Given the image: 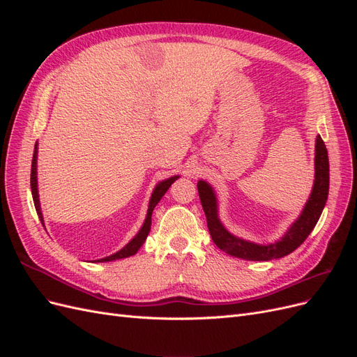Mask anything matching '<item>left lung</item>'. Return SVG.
<instances>
[{
    "label": "left lung",
    "mask_w": 357,
    "mask_h": 357,
    "mask_svg": "<svg viewBox=\"0 0 357 357\" xmlns=\"http://www.w3.org/2000/svg\"><path fill=\"white\" fill-rule=\"evenodd\" d=\"M314 185H312L311 195L305 204L299 218L291 223L287 232L275 243L271 244H256L245 241L232 235L222 225L218 214V198L213 188L207 181H198V193L202 208L207 218V226L214 244L220 250L231 256L245 259V261H271L290 255L307 240V236L314 229L319 222L320 214L325 208L329 193V159L328 150L320 135L316 138V158H314Z\"/></svg>",
    "instance_id": "left-lung-1"
}]
</instances>
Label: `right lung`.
<instances>
[{
  "label": "right lung",
  "mask_w": 357,
  "mask_h": 357,
  "mask_svg": "<svg viewBox=\"0 0 357 357\" xmlns=\"http://www.w3.org/2000/svg\"><path fill=\"white\" fill-rule=\"evenodd\" d=\"M37 153H38V149H37V144H36V149H34V156H32V164H31V192H32V199H34V205H36V210H37V214L38 218L43 223V226H45V220H43V214H41V208H40V199H38V185H37ZM180 176H174V177H169L164 181H160L156 185L153 193H152V198H150V202H149V210H147V215H146V220L142 226V229L138 231V234L134 236V238L129 241L123 248H121V250L116 252L114 255L112 256H107V257H102V259H98V261L95 262H112V261H116V259H123V257H129L135 255L139 247H142L147 238V235L150 232V226H152V213H153V208L158 205V202L160 201V198L165 195V192L169 189V186L174 183Z\"/></svg>",
  "instance_id": "right-lung-1"
}]
</instances>
